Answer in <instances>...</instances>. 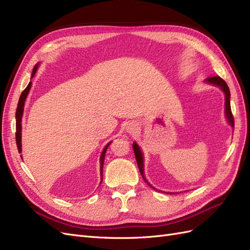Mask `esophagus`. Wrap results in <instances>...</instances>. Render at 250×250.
Segmentation results:
<instances>
[{"label": "esophagus", "instance_id": "1", "mask_svg": "<svg viewBox=\"0 0 250 250\" xmlns=\"http://www.w3.org/2000/svg\"><path fill=\"white\" fill-rule=\"evenodd\" d=\"M126 130H127L128 133H135V132H137V130H138V127H137V125H135V124L130 123L129 125L127 126Z\"/></svg>", "mask_w": 250, "mask_h": 250}]
</instances>
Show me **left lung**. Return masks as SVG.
Returning a JSON list of instances; mask_svg holds the SVG:
<instances>
[{"label": "left lung", "instance_id": "8db88e82", "mask_svg": "<svg viewBox=\"0 0 250 250\" xmlns=\"http://www.w3.org/2000/svg\"><path fill=\"white\" fill-rule=\"evenodd\" d=\"M208 83H210V84L213 85H217L220 87L222 89V92L224 93L225 95V116H226V119H228L229 123L231 127H233V117H232V113H231V109H230V92H229V88L228 86V84H226V82L219 76H214V77H208L207 78L206 80ZM132 148H133V151H134V155H135V160H137V164L139 166V169H140V172H141V175L142 177L144 178V180H145V183H147V185L151 188H153L152 186H151L148 180L146 179L145 175H144V158H143V153L142 151L140 149V147L138 146L137 143H133L132 144ZM169 194H174V193H169Z\"/></svg>", "mask_w": 250, "mask_h": 250}]
</instances>
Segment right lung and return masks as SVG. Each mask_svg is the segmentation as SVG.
Here are the masks:
<instances>
[{
	"label": "right lung",
	"mask_w": 250,
	"mask_h": 250,
	"mask_svg": "<svg viewBox=\"0 0 250 250\" xmlns=\"http://www.w3.org/2000/svg\"><path fill=\"white\" fill-rule=\"evenodd\" d=\"M37 67H39V65H35L34 69L32 71V76L31 78L34 77V75L37 71ZM30 87H31V82H29V84L27 85V87L22 90V93L20 97V100H19V103H18V107H17V112H16V119H17V132H16V140H17V146H18V149H19V152L21 153V116H22V111H24V105H25V101H26V98H27V95L29 93L30 90ZM111 142L108 143L106 146H105V148L103 149V152L101 154V157H100V172H101V183H102V179H103V164H104V158H105V153H106V150L108 148V146L110 145Z\"/></svg>",
	"instance_id": "1"
}]
</instances>
